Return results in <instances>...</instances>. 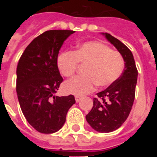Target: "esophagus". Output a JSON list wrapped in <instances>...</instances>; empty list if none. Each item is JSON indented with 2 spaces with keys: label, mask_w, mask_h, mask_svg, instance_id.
<instances>
[{
  "label": "esophagus",
  "mask_w": 157,
  "mask_h": 157,
  "mask_svg": "<svg viewBox=\"0 0 157 157\" xmlns=\"http://www.w3.org/2000/svg\"><path fill=\"white\" fill-rule=\"evenodd\" d=\"M82 99L81 97H79V96H75V101L76 102H78V101H80V100Z\"/></svg>",
  "instance_id": "esophagus-1"
}]
</instances>
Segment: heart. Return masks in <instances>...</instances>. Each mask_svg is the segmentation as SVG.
Segmentation results:
<instances>
[{"instance_id":"obj_1","label":"heart","mask_w":157,"mask_h":157,"mask_svg":"<svg viewBox=\"0 0 157 157\" xmlns=\"http://www.w3.org/2000/svg\"><path fill=\"white\" fill-rule=\"evenodd\" d=\"M78 63L86 65L85 75L78 76L64 84L67 93L83 95L91 92L95 85L107 87L119 78L123 70V58L117 51L100 41L83 43L75 52H66L57 58L59 72L65 77H71Z\"/></svg>"}]
</instances>
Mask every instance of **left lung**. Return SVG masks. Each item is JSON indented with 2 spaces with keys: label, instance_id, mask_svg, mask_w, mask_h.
<instances>
[{
  "label": "left lung",
  "instance_id": "1",
  "mask_svg": "<svg viewBox=\"0 0 157 157\" xmlns=\"http://www.w3.org/2000/svg\"><path fill=\"white\" fill-rule=\"evenodd\" d=\"M102 34L120 52L125 67L115 82L97 94L98 98H94V106L86 119L95 130L109 133L120 128L130 114L135 97L138 70L131 51L110 34Z\"/></svg>",
  "mask_w": 157,
  "mask_h": 157
}]
</instances>
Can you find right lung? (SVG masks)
<instances>
[{
    "label": "right lung",
    "instance_id": "1",
    "mask_svg": "<svg viewBox=\"0 0 157 157\" xmlns=\"http://www.w3.org/2000/svg\"><path fill=\"white\" fill-rule=\"evenodd\" d=\"M74 30H51L27 45L16 69V92L26 120L38 132L55 133L63 127L75 103L73 95H56L63 78L57 67L59 51Z\"/></svg>",
    "mask_w": 157,
    "mask_h": 157
}]
</instances>
